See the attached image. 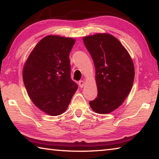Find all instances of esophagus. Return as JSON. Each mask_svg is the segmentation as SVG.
Segmentation results:
<instances>
[{
    "label": "esophagus",
    "instance_id": "obj_1",
    "mask_svg": "<svg viewBox=\"0 0 159 159\" xmlns=\"http://www.w3.org/2000/svg\"><path fill=\"white\" fill-rule=\"evenodd\" d=\"M79 86L80 88H83V86H84V85H85V82L83 81V80H80L79 81Z\"/></svg>",
    "mask_w": 159,
    "mask_h": 159
}]
</instances>
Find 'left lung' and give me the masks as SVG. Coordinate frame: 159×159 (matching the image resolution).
<instances>
[{
  "label": "left lung",
  "instance_id": "8db88e82",
  "mask_svg": "<svg viewBox=\"0 0 159 159\" xmlns=\"http://www.w3.org/2000/svg\"><path fill=\"white\" fill-rule=\"evenodd\" d=\"M95 67L98 97L89 102L94 111L106 114L119 107L130 93L134 78L133 60L116 38L97 34L83 38Z\"/></svg>",
  "mask_w": 159,
  "mask_h": 159
}]
</instances>
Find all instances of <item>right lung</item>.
<instances>
[{"label":"right lung","mask_w":159,"mask_h":159,"mask_svg":"<svg viewBox=\"0 0 159 159\" xmlns=\"http://www.w3.org/2000/svg\"><path fill=\"white\" fill-rule=\"evenodd\" d=\"M75 39L49 35L31 51L23 68L29 97L38 108L50 116L66 111L78 85L71 79L69 54Z\"/></svg>","instance_id":"1"}]
</instances>
